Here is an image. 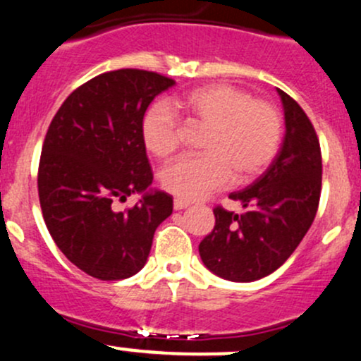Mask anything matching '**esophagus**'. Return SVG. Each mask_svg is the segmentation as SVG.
I'll list each match as a JSON object with an SVG mask.
<instances>
[{
    "instance_id": "1",
    "label": "esophagus",
    "mask_w": 361,
    "mask_h": 361,
    "mask_svg": "<svg viewBox=\"0 0 361 361\" xmlns=\"http://www.w3.org/2000/svg\"><path fill=\"white\" fill-rule=\"evenodd\" d=\"M190 202L188 200H183V199H174V209H176V211H183V209H187V207H190Z\"/></svg>"
}]
</instances>
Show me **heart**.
Returning a JSON list of instances; mask_svg holds the SVG:
<instances>
[{
	"label": "heart",
	"instance_id": "b5f03b06",
	"mask_svg": "<svg viewBox=\"0 0 361 361\" xmlns=\"http://www.w3.org/2000/svg\"><path fill=\"white\" fill-rule=\"evenodd\" d=\"M190 121L207 126L200 156H183L161 171V183L185 200H200L235 181L260 173L274 157L281 137L277 111L264 101H253L245 90L212 84L190 90L171 102ZM142 138L152 156L168 157L180 147L181 125L162 102L147 109Z\"/></svg>",
	"mask_w": 361,
	"mask_h": 361
}]
</instances>
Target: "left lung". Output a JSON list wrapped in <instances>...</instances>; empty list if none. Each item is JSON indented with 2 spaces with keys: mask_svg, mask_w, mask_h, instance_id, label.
I'll use <instances>...</instances> for the list:
<instances>
[{
  "mask_svg": "<svg viewBox=\"0 0 361 361\" xmlns=\"http://www.w3.org/2000/svg\"><path fill=\"white\" fill-rule=\"evenodd\" d=\"M284 111L279 152L262 176L229 199L247 211L214 209L216 224L199 245L209 271L233 283L272 274L290 259L315 219L322 187V156L317 133L298 102L277 89Z\"/></svg>",
  "mask_w": 361,
  "mask_h": 361,
  "instance_id": "8db88e82",
  "label": "left lung"
}]
</instances>
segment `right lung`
<instances>
[{"label":"right lung","mask_w":361,"mask_h":361,"mask_svg":"<svg viewBox=\"0 0 361 361\" xmlns=\"http://www.w3.org/2000/svg\"><path fill=\"white\" fill-rule=\"evenodd\" d=\"M176 82L145 70L94 77L66 97L47 130L39 162V200L47 231L71 264L101 281L137 274L173 197L152 188L142 120L154 97ZM142 197L125 213L113 200Z\"/></svg>","instance_id":"right-lung-1"}]
</instances>
